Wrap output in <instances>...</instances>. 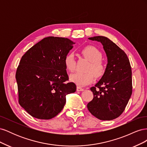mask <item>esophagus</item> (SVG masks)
<instances>
[{
	"instance_id": "1",
	"label": "esophagus",
	"mask_w": 147,
	"mask_h": 147,
	"mask_svg": "<svg viewBox=\"0 0 147 147\" xmlns=\"http://www.w3.org/2000/svg\"><path fill=\"white\" fill-rule=\"evenodd\" d=\"M84 90V89L81 88V87H79V86H77V91H82Z\"/></svg>"
}]
</instances>
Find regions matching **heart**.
<instances>
[{
	"label": "heart",
	"instance_id": "heart-1",
	"mask_svg": "<svg viewBox=\"0 0 147 147\" xmlns=\"http://www.w3.org/2000/svg\"><path fill=\"white\" fill-rule=\"evenodd\" d=\"M82 55L90 61L86 69V73L77 72L70 75V80L78 86H85L92 83L94 76L100 78L103 76L105 72L106 67L101 59L102 55L101 52L94 46L88 45L84 47L81 50ZM64 65L66 69L71 72L75 70L76 61L74 55L72 53H69L64 57ZM95 75L94 76V75Z\"/></svg>",
	"mask_w": 147,
	"mask_h": 147
}]
</instances>
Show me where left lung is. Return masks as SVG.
I'll list each match as a JSON object with an SVG mask.
<instances>
[{
	"label": "left lung",
	"mask_w": 147,
	"mask_h": 147,
	"mask_svg": "<svg viewBox=\"0 0 147 147\" xmlns=\"http://www.w3.org/2000/svg\"><path fill=\"white\" fill-rule=\"evenodd\" d=\"M89 39L102 44L108 63L104 75L90 88L94 97L87 107L97 118L112 120L122 114L132 94L130 62L125 52L107 37L96 36Z\"/></svg>",
	"instance_id": "left-lung-1"
}]
</instances>
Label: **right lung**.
I'll return each instance as SVG.
<instances>
[{
  "mask_svg": "<svg viewBox=\"0 0 147 147\" xmlns=\"http://www.w3.org/2000/svg\"><path fill=\"white\" fill-rule=\"evenodd\" d=\"M73 44L67 38L48 37L22 56L16 72L18 102L32 117L54 118L64 108L65 96L76 91L64 63Z\"/></svg>",
  "mask_w": 147,
  "mask_h": 147,
  "instance_id": "1",
  "label": "right lung"
}]
</instances>
